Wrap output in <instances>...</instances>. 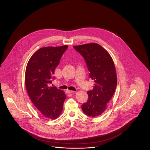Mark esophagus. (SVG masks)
Wrapping results in <instances>:
<instances>
[{
  "label": "esophagus",
  "mask_w": 150,
  "mask_h": 150,
  "mask_svg": "<svg viewBox=\"0 0 150 150\" xmlns=\"http://www.w3.org/2000/svg\"><path fill=\"white\" fill-rule=\"evenodd\" d=\"M66 92L67 93H73V92H74V91H71V90H69V89H67L66 90Z\"/></svg>",
  "instance_id": "1"
}]
</instances>
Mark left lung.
Returning <instances> with one entry per match:
<instances>
[{
  "instance_id": "left-lung-1",
  "label": "left lung",
  "mask_w": 150,
  "mask_h": 150,
  "mask_svg": "<svg viewBox=\"0 0 150 150\" xmlns=\"http://www.w3.org/2000/svg\"><path fill=\"white\" fill-rule=\"evenodd\" d=\"M84 58L89 76L94 80L93 89L87 92V102L81 105L84 114L97 117L107 108L116 89L117 77L114 62L106 50L96 43L73 46Z\"/></svg>"
}]
</instances>
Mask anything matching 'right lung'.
Segmentation results:
<instances>
[{
  "label": "right lung",
  "mask_w": 150,
  "mask_h": 150,
  "mask_svg": "<svg viewBox=\"0 0 150 150\" xmlns=\"http://www.w3.org/2000/svg\"><path fill=\"white\" fill-rule=\"evenodd\" d=\"M68 46L45 47L40 48L30 58L25 71L28 94L41 114L55 119L61 114L64 100V92L56 86H50L55 68L58 66Z\"/></svg>",
  "instance_id": "add662e5"
}]
</instances>
